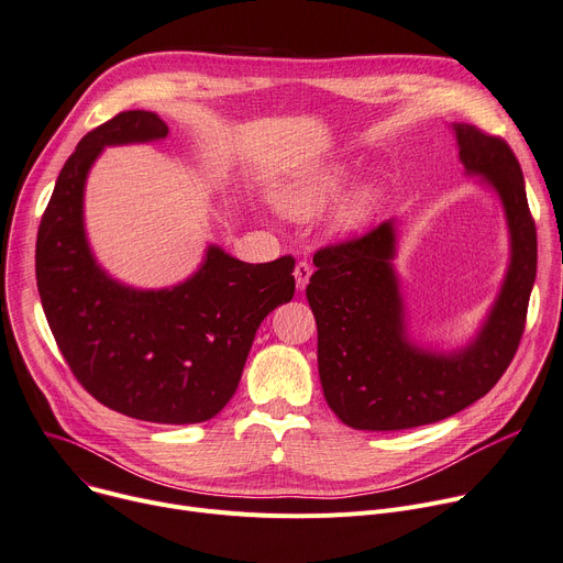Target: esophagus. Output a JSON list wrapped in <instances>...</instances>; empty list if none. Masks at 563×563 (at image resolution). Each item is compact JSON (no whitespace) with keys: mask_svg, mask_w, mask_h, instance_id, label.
Here are the masks:
<instances>
[{"mask_svg":"<svg viewBox=\"0 0 563 563\" xmlns=\"http://www.w3.org/2000/svg\"><path fill=\"white\" fill-rule=\"evenodd\" d=\"M310 276H312V265H310V262H306V260L298 262L296 269H294V278H296V289L298 291H303L308 287Z\"/></svg>","mask_w":563,"mask_h":563,"instance_id":"1","label":"esophagus"}]
</instances>
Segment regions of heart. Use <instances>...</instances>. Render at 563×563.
I'll return each instance as SVG.
<instances>
[{
    "mask_svg": "<svg viewBox=\"0 0 563 563\" xmlns=\"http://www.w3.org/2000/svg\"><path fill=\"white\" fill-rule=\"evenodd\" d=\"M344 178L346 174L342 167L317 169L278 185L272 192V201L280 212H285L291 219H310L336 197V192L342 190ZM376 192L360 190L340 208L336 221H340V227L346 231L357 229L368 219L373 208H376Z\"/></svg>",
    "mask_w": 563,
    "mask_h": 563,
    "instance_id": "obj_1",
    "label": "heart"
}]
</instances>
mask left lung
<instances>
[{"mask_svg": "<svg viewBox=\"0 0 563 563\" xmlns=\"http://www.w3.org/2000/svg\"><path fill=\"white\" fill-rule=\"evenodd\" d=\"M455 135L466 174L482 176L500 197L511 240L500 294L468 346L430 353L409 342L391 219L314 253L306 296L317 319L319 378L330 409L355 430H407L457 415L494 389L526 330L537 227L520 165L498 135L471 124H455Z\"/></svg>", "mask_w": 563, "mask_h": 563, "instance_id": "8db88e82", "label": "left lung"}]
</instances>
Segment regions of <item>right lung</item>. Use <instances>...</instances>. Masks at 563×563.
Here are the masks:
<instances>
[{"mask_svg":"<svg viewBox=\"0 0 563 563\" xmlns=\"http://www.w3.org/2000/svg\"><path fill=\"white\" fill-rule=\"evenodd\" d=\"M169 133L148 110L90 131L63 165L35 242V280L54 340L84 389L148 423H201L223 409L265 317L294 296V257L249 265L208 246L201 269L172 289H133L95 262L84 187L103 146Z\"/></svg>","mask_w":563,"mask_h":563,"instance_id":"1","label":"right lung"}]
</instances>
